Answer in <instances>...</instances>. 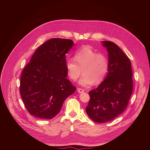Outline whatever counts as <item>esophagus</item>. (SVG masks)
Returning a JSON list of instances; mask_svg holds the SVG:
<instances>
[{
	"mask_svg": "<svg viewBox=\"0 0 150 150\" xmlns=\"http://www.w3.org/2000/svg\"><path fill=\"white\" fill-rule=\"evenodd\" d=\"M77 91L79 93H82L83 92H84V90L82 88H77Z\"/></svg>",
	"mask_w": 150,
	"mask_h": 150,
	"instance_id": "34e87169",
	"label": "esophagus"
}]
</instances>
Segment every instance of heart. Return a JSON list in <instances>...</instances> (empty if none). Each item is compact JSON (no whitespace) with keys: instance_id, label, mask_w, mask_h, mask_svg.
I'll return each mask as SVG.
<instances>
[{"instance_id":"1","label":"heart","mask_w":150,"mask_h":150,"mask_svg":"<svg viewBox=\"0 0 150 150\" xmlns=\"http://www.w3.org/2000/svg\"><path fill=\"white\" fill-rule=\"evenodd\" d=\"M66 68L69 78L75 81L81 72L83 76L79 83L83 87H89L93 83H100L105 78L109 69V60L103 53H97L90 47L86 46L78 51L74 56V60L68 59Z\"/></svg>"}]
</instances>
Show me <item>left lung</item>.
Returning <instances> with one entry per match:
<instances>
[{
	"label": "left lung",
	"mask_w": 150,
	"mask_h": 150,
	"mask_svg": "<svg viewBox=\"0 0 150 150\" xmlns=\"http://www.w3.org/2000/svg\"><path fill=\"white\" fill-rule=\"evenodd\" d=\"M103 43L109 53L108 76L97 88L88 92L90 99L86 108L89 117L97 123L109 122L123 113L133 91L129 59L114 42Z\"/></svg>",
	"instance_id": "8db88e82"
}]
</instances>
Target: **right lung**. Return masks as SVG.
Listing matches in <instances>:
<instances>
[{"label":"right lung","instance_id":"right-lung-1","mask_svg":"<svg viewBox=\"0 0 150 150\" xmlns=\"http://www.w3.org/2000/svg\"><path fill=\"white\" fill-rule=\"evenodd\" d=\"M74 45L72 40H47L34 52L21 76L19 92L29 113L51 119L60 111L65 100L76 87L67 78V53Z\"/></svg>","mask_w":150,"mask_h":150}]
</instances>
